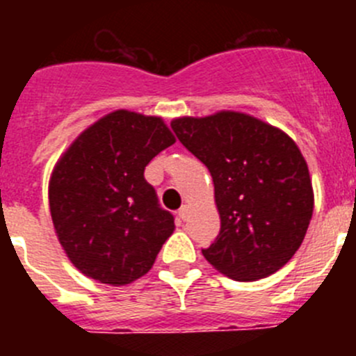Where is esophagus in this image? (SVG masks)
<instances>
[{
    "label": "esophagus",
    "mask_w": 356,
    "mask_h": 356,
    "mask_svg": "<svg viewBox=\"0 0 356 356\" xmlns=\"http://www.w3.org/2000/svg\"><path fill=\"white\" fill-rule=\"evenodd\" d=\"M188 212H191V210H188V207L184 205L180 210H178V217H180L181 221H185V219L188 217Z\"/></svg>",
    "instance_id": "34e87169"
}]
</instances>
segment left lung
Returning <instances> with one entry per match:
<instances>
[{"label": "left lung", "mask_w": 356, "mask_h": 356, "mask_svg": "<svg viewBox=\"0 0 356 356\" xmlns=\"http://www.w3.org/2000/svg\"><path fill=\"white\" fill-rule=\"evenodd\" d=\"M209 168L221 232L203 257L237 282L266 278L300 250L314 212L312 181L294 140L241 112L171 122Z\"/></svg>", "instance_id": "1"}]
</instances>
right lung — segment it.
Instances as JSON below:
<instances>
[{"label": "right lung", "instance_id": "right-lung-1", "mask_svg": "<svg viewBox=\"0 0 356 356\" xmlns=\"http://www.w3.org/2000/svg\"><path fill=\"white\" fill-rule=\"evenodd\" d=\"M175 144L160 118L128 110L105 115L71 144L49 181V210L69 260L102 284L127 285L155 264L175 217L144 178Z\"/></svg>", "mask_w": 356, "mask_h": 356}]
</instances>
